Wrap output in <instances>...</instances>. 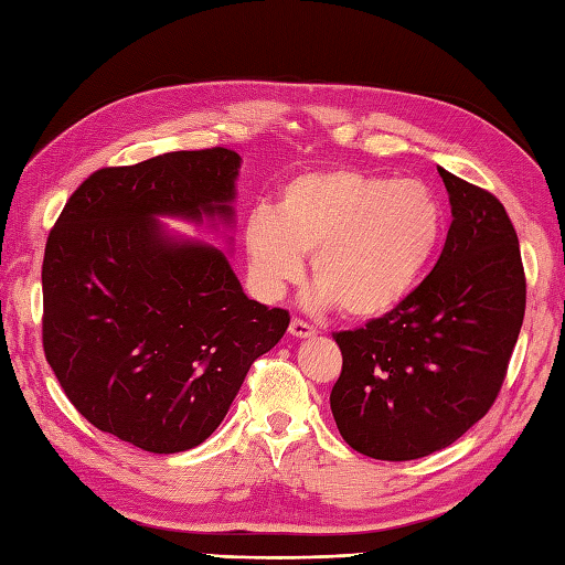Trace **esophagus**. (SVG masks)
<instances>
[{
  "label": "esophagus",
  "mask_w": 565,
  "mask_h": 565,
  "mask_svg": "<svg viewBox=\"0 0 565 565\" xmlns=\"http://www.w3.org/2000/svg\"><path fill=\"white\" fill-rule=\"evenodd\" d=\"M288 332H291L294 337H300V339H306V337H312L315 332V327L312 324H308L306 320H300V318H294L291 320V324H288Z\"/></svg>",
  "instance_id": "obj_1"
}]
</instances>
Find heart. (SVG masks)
<instances>
[{"instance_id":"obj_1","label":"heart","mask_w":565,"mask_h":565,"mask_svg":"<svg viewBox=\"0 0 565 565\" xmlns=\"http://www.w3.org/2000/svg\"><path fill=\"white\" fill-rule=\"evenodd\" d=\"M443 226V206L426 182L330 168L294 178L271 214L253 212L243 245L262 298H277L296 281L303 269L298 255H310L315 300L371 320L412 294Z\"/></svg>"}]
</instances>
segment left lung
<instances>
[{
    "label": "left lung",
    "instance_id": "left-lung-1",
    "mask_svg": "<svg viewBox=\"0 0 565 565\" xmlns=\"http://www.w3.org/2000/svg\"><path fill=\"white\" fill-rule=\"evenodd\" d=\"M452 223L428 277L383 318L334 332L330 406L361 455L404 462L448 448L503 387L527 300L518 233L489 190L438 168Z\"/></svg>",
    "mask_w": 565,
    "mask_h": 565
}]
</instances>
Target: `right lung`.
<instances>
[{"label": "right lung", "mask_w": 565, "mask_h": 565, "mask_svg": "<svg viewBox=\"0 0 565 565\" xmlns=\"http://www.w3.org/2000/svg\"><path fill=\"white\" fill-rule=\"evenodd\" d=\"M241 156L173 151L90 173L50 228L43 351L88 424L147 452L204 443L291 315L243 294L221 250L153 216L231 218Z\"/></svg>", "instance_id": "obj_1"}]
</instances>
